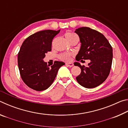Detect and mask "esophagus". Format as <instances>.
Instances as JSON below:
<instances>
[{"mask_svg": "<svg viewBox=\"0 0 128 128\" xmlns=\"http://www.w3.org/2000/svg\"><path fill=\"white\" fill-rule=\"evenodd\" d=\"M66 64L69 67H72L73 66V63H72V62H66Z\"/></svg>", "mask_w": 128, "mask_h": 128, "instance_id": "1", "label": "esophagus"}]
</instances>
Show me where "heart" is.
Segmentation results:
<instances>
[{
    "label": "heart",
    "mask_w": 128,
    "mask_h": 128,
    "mask_svg": "<svg viewBox=\"0 0 128 128\" xmlns=\"http://www.w3.org/2000/svg\"><path fill=\"white\" fill-rule=\"evenodd\" d=\"M65 36H66V40L68 41H69L70 40H72L73 38H74V36H77L72 33H67L66 34ZM71 56H72V54L71 53L64 52L60 54L59 57V59L61 60H62V61L69 62L70 61L71 59Z\"/></svg>",
    "instance_id": "heart-1"
}]
</instances>
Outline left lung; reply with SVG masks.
Returning <instances> with one entry per match:
<instances>
[{
	"mask_svg": "<svg viewBox=\"0 0 128 128\" xmlns=\"http://www.w3.org/2000/svg\"><path fill=\"white\" fill-rule=\"evenodd\" d=\"M74 32L81 43L76 59L78 62L90 60L87 66L74 62V66L81 69L76 80L84 88H95L102 84L110 74L113 58L112 46L104 35L90 28H78Z\"/></svg>",
	"mask_w": 128,
	"mask_h": 128,
	"instance_id": "1",
	"label": "left lung"
}]
</instances>
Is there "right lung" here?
<instances>
[{
  "mask_svg": "<svg viewBox=\"0 0 128 128\" xmlns=\"http://www.w3.org/2000/svg\"><path fill=\"white\" fill-rule=\"evenodd\" d=\"M60 30H45L30 36L24 41L18 54L20 76L28 87L36 91L48 88L52 84L59 69L65 63L55 61L51 67L43 61L51 51L52 41Z\"/></svg>",
  "mask_w": 128,
  "mask_h": 128,
  "instance_id": "obj_1",
  "label": "right lung"
}]
</instances>
